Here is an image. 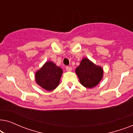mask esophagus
I'll use <instances>...</instances> for the list:
<instances>
[{"instance_id":"obj_1","label":"esophagus","mask_w":133,"mask_h":133,"mask_svg":"<svg viewBox=\"0 0 133 133\" xmlns=\"http://www.w3.org/2000/svg\"><path fill=\"white\" fill-rule=\"evenodd\" d=\"M65 68H66V70L67 71H71L72 70V67L69 66H66Z\"/></svg>"}]
</instances>
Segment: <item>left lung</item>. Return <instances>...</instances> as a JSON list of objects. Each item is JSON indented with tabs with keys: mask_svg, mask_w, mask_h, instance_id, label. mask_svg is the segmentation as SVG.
<instances>
[{
	"mask_svg": "<svg viewBox=\"0 0 133 133\" xmlns=\"http://www.w3.org/2000/svg\"><path fill=\"white\" fill-rule=\"evenodd\" d=\"M76 73L80 82L86 88L96 87L103 77V70L96 66L87 58L82 60L81 64L76 69Z\"/></svg>",
	"mask_w": 133,
	"mask_h": 133,
	"instance_id": "left-lung-1",
	"label": "left lung"
}]
</instances>
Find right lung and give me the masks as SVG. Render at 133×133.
<instances>
[{
  "label": "right lung",
  "mask_w": 133,
  "mask_h": 133,
  "mask_svg": "<svg viewBox=\"0 0 133 133\" xmlns=\"http://www.w3.org/2000/svg\"><path fill=\"white\" fill-rule=\"evenodd\" d=\"M63 71L52 62H46L36 73V81L39 85L48 91H52L59 85Z\"/></svg>",
  "instance_id": "add662e5"
}]
</instances>
